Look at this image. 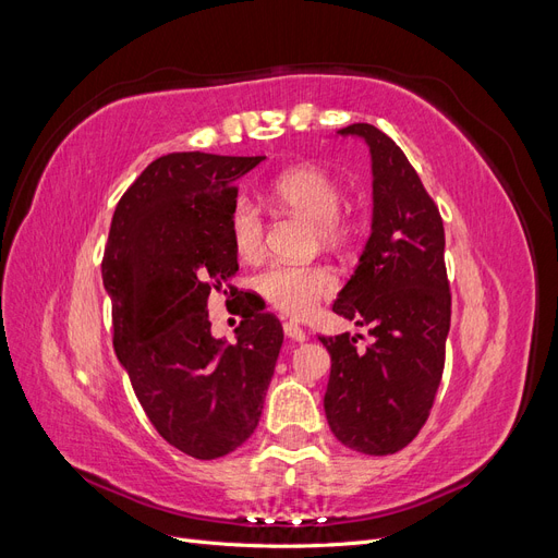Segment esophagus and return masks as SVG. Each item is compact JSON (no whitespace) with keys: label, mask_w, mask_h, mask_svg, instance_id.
<instances>
[{"label":"esophagus","mask_w":558,"mask_h":558,"mask_svg":"<svg viewBox=\"0 0 558 558\" xmlns=\"http://www.w3.org/2000/svg\"><path fill=\"white\" fill-rule=\"evenodd\" d=\"M283 332H286V337H289V340H293V342H305V340H307V332L302 330L298 324H293V320H286V324H283Z\"/></svg>","instance_id":"esophagus-1"}]
</instances>
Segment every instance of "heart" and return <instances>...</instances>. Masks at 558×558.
<instances>
[{
	"label": "heart",
	"instance_id": "1",
	"mask_svg": "<svg viewBox=\"0 0 558 558\" xmlns=\"http://www.w3.org/2000/svg\"><path fill=\"white\" fill-rule=\"evenodd\" d=\"M269 195L277 205L310 218L316 234L326 244H344L351 240L356 223L340 209L342 185L324 167L298 165L283 170L272 183ZM230 240L242 260H256L265 244V221L251 199L240 197L230 211ZM337 289L332 269L326 265L275 263L256 277V291L275 310L302 318L310 316L324 298Z\"/></svg>",
	"mask_w": 558,
	"mask_h": 558
}]
</instances>
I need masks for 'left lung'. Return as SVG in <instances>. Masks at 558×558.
Segmentation results:
<instances>
[{
  "label": "left lung",
  "instance_id": "left-lung-1",
  "mask_svg": "<svg viewBox=\"0 0 558 558\" xmlns=\"http://www.w3.org/2000/svg\"><path fill=\"white\" fill-rule=\"evenodd\" d=\"M361 137L373 158V232L332 312L369 326L373 344L349 332L318 337L330 353L324 398L344 447L386 456L408 447L430 414L445 369L451 293L442 216L400 146L369 123L337 130Z\"/></svg>",
  "mask_w": 558,
  "mask_h": 558
}]
</instances>
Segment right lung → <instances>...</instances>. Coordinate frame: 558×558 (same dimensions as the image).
Here are the masks:
<instances>
[{
    "label": "right lung",
    "mask_w": 558,
    "mask_h": 558,
    "mask_svg": "<svg viewBox=\"0 0 558 558\" xmlns=\"http://www.w3.org/2000/svg\"><path fill=\"white\" fill-rule=\"evenodd\" d=\"M265 156L170 154L118 202L102 260L113 349L150 424L179 451L221 459L256 430L283 330L246 314L238 342L216 340L211 291L238 295L230 240L234 181Z\"/></svg>",
    "instance_id": "add662e5"
}]
</instances>
